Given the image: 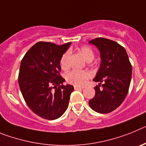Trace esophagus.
<instances>
[{"instance_id":"obj_1","label":"esophagus","mask_w":146,"mask_h":146,"mask_svg":"<svg viewBox=\"0 0 146 146\" xmlns=\"http://www.w3.org/2000/svg\"><path fill=\"white\" fill-rule=\"evenodd\" d=\"M74 90H79V89H83V88H83V87H80V86H74Z\"/></svg>"}]
</instances>
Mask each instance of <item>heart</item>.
<instances>
[{
  "label": "heart",
  "mask_w": 146,
  "mask_h": 146,
  "mask_svg": "<svg viewBox=\"0 0 146 146\" xmlns=\"http://www.w3.org/2000/svg\"><path fill=\"white\" fill-rule=\"evenodd\" d=\"M79 52L82 55L83 58L87 61L92 60L94 58V52L90 47H82L79 50ZM69 53L66 52L62 55L60 60V65L63 69H67L69 67ZM91 77L90 72L86 70H78L74 69L66 74V79L67 82L71 84L75 85V86H84L88 80Z\"/></svg>",
  "instance_id": "obj_1"
}]
</instances>
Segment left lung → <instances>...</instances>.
<instances>
[{"mask_svg": "<svg viewBox=\"0 0 146 146\" xmlns=\"http://www.w3.org/2000/svg\"><path fill=\"white\" fill-rule=\"evenodd\" d=\"M97 47L101 63L93 80L99 82L95 96L88 102L89 106L99 113H108L116 109L127 95L131 79V65L126 51L117 42L104 38L88 42ZM103 82L102 89L99 88Z\"/></svg>", "mask_w": 146, "mask_h": 146, "instance_id": "left-lung-1", "label": "left lung"}]
</instances>
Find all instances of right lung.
<instances>
[{"label":"right lung","mask_w":146,"mask_h":146,"mask_svg":"<svg viewBox=\"0 0 146 146\" xmlns=\"http://www.w3.org/2000/svg\"><path fill=\"white\" fill-rule=\"evenodd\" d=\"M71 42L57 45L50 42L35 44L23 57L18 82L23 96L34 113L55 120L65 113L74 86L63 85L59 75L60 60Z\"/></svg>","instance_id":"add662e5"}]
</instances>
